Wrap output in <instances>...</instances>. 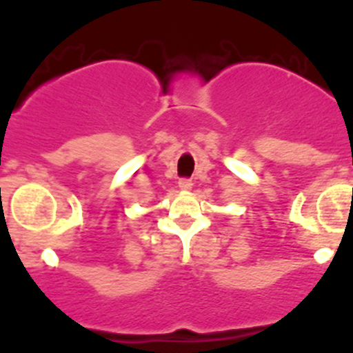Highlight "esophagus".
I'll use <instances>...</instances> for the list:
<instances>
[{
  "instance_id": "esophagus-1",
  "label": "esophagus",
  "mask_w": 353,
  "mask_h": 353,
  "mask_svg": "<svg viewBox=\"0 0 353 353\" xmlns=\"http://www.w3.org/2000/svg\"><path fill=\"white\" fill-rule=\"evenodd\" d=\"M178 186H180L181 191H191L192 181L191 180H186V178H183V180L178 181Z\"/></svg>"
}]
</instances>
